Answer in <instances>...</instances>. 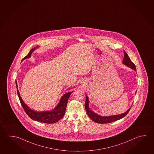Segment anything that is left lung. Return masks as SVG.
<instances>
[{"instance_id":"8db88e82","label":"left lung","mask_w":154,"mask_h":154,"mask_svg":"<svg viewBox=\"0 0 154 154\" xmlns=\"http://www.w3.org/2000/svg\"><path fill=\"white\" fill-rule=\"evenodd\" d=\"M124 59L123 60V63L125 64L127 67L131 68L132 69L136 71V68L135 66V64L131 61L130 59L129 58L128 55L127 54L126 52L124 51ZM89 100L88 97L86 96V101H85V109L87 112V115L88 117L95 123H99V124H106V123H112L115 122L116 120H119L122 118L126 116L128 112H129L131 107L128 109L126 112H124V113H122L120 115H113V116H101L100 115L97 114L96 113L92 111V110L90 109L89 107Z\"/></svg>"}]
</instances>
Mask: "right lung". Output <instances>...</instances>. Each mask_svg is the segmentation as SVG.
<instances>
[{"label":"right lung","mask_w":154,"mask_h":154,"mask_svg":"<svg viewBox=\"0 0 154 154\" xmlns=\"http://www.w3.org/2000/svg\"><path fill=\"white\" fill-rule=\"evenodd\" d=\"M38 47H35L32 49L29 53L25 57L22 59H28L31 57V54L34 51L35 49ZM16 87H17V94L18 98L20 99V102L22 106L23 109H24L26 113L28 115L29 117L31 118L32 120H35L37 122H39L41 123H47V124H52L57 122L64 116L66 107H67V102L70 97V94L73 92H69L66 93L63 95L61 98L60 102L51 111H41V112H37L33 109H31L30 107L27 106L24 102L23 101L20 95L19 91L18 89L17 81H16ZM70 88H69V90Z\"/></svg>","instance_id":"obj_1"}]
</instances>
